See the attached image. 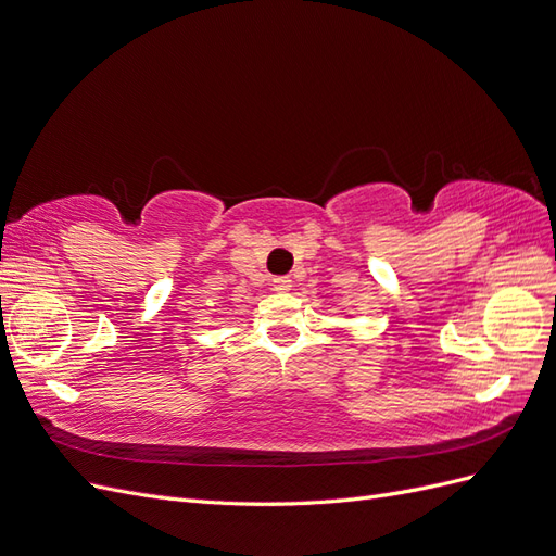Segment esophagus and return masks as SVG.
<instances>
[{
    "label": "esophagus",
    "mask_w": 556,
    "mask_h": 556,
    "mask_svg": "<svg viewBox=\"0 0 556 556\" xmlns=\"http://www.w3.org/2000/svg\"><path fill=\"white\" fill-rule=\"evenodd\" d=\"M291 286H293L291 277H275L273 279V291H277V293H289Z\"/></svg>",
    "instance_id": "1"
}]
</instances>
